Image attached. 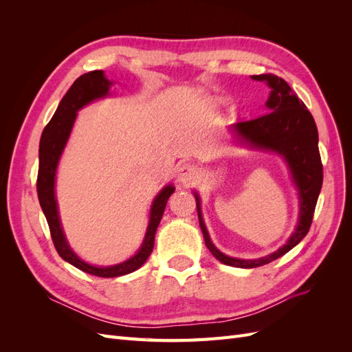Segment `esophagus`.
<instances>
[{"label":"esophagus","mask_w":352,"mask_h":352,"mask_svg":"<svg viewBox=\"0 0 352 352\" xmlns=\"http://www.w3.org/2000/svg\"><path fill=\"white\" fill-rule=\"evenodd\" d=\"M198 177V172L197 167L189 164V163H184L180 164L177 168V182L184 186H189L192 185Z\"/></svg>","instance_id":"34e87169"}]
</instances>
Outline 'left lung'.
<instances>
[{"mask_svg": "<svg viewBox=\"0 0 352 352\" xmlns=\"http://www.w3.org/2000/svg\"><path fill=\"white\" fill-rule=\"evenodd\" d=\"M251 79L265 82L270 88V95L265 101L267 114L250 122L232 124L228 132L238 145L257 151L274 153L282 157L298 192V223L289 239L278 251L252 260L229 257L219 251L216 245L211 242L204 219H202L199 195L194 192L199 228L207 248L220 263L239 269H254L272 263L291 251L305 238L311 226L317 198L323 184V166L320 153H318V132L311 113L307 110L305 104L296 97L289 85L282 78L267 73L255 74Z\"/></svg>", "mask_w": 352, "mask_h": 352, "instance_id": "left-lung-1", "label": "left lung"}]
</instances>
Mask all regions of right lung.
<instances>
[{
	"label": "right lung",
	"instance_id": "right-lung-1",
	"mask_svg": "<svg viewBox=\"0 0 352 352\" xmlns=\"http://www.w3.org/2000/svg\"><path fill=\"white\" fill-rule=\"evenodd\" d=\"M111 85L113 82L105 78L102 70L85 73L73 82L70 89L60 101L54 116L51 117L50 123L45 126L44 132H42L39 142V170L36 182L39 204L48 221L51 238L52 242H54V247L58 255L63 260L70 263L79 270L98 276V278H119V276L129 274L141 267L153 252L155 232L160 225V220L163 217L167 199L175 192V186L172 184H168L157 194L151 204L150 220H148V228L142 245L140 250L136 251V254L132 255L131 258H127L126 261L113 265H105V267H102V265H94L82 260L79 255L70 248L65 235V230H63L61 226L56 198L57 167L60 163L61 154L67 145L73 124L76 122L78 111L95 100L109 97Z\"/></svg>",
	"mask_w": 352,
	"mask_h": 352
}]
</instances>
